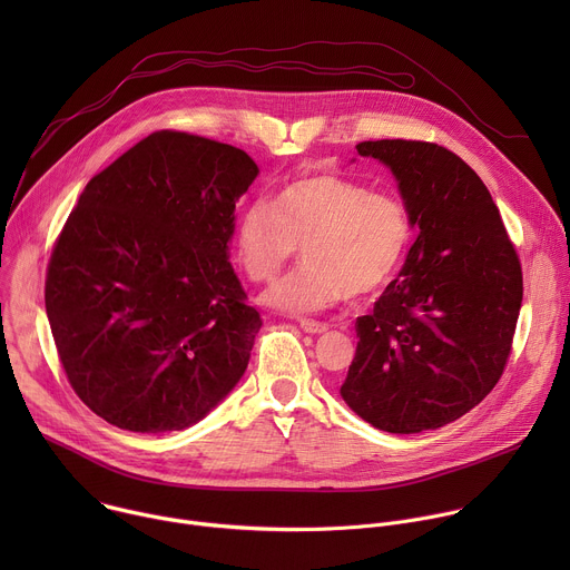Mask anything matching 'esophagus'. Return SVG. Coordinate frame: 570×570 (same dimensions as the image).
Here are the masks:
<instances>
[{"instance_id":"esophagus-1","label":"esophagus","mask_w":570,"mask_h":570,"mask_svg":"<svg viewBox=\"0 0 570 570\" xmlns=\"http://www.w3.org/2000/svg\"><path fill=\"white\" fill-rule=\"evenodd\" d=\"M299 327H302V332H306V334H324V332H327L330 327H327V324H322V322H315V320H299Z\"/></svg>"}]
</instances>
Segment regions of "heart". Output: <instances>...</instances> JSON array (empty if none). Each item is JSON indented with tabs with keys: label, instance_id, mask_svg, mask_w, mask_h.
I'll use <instances>...</instances> for the list:
<instances>
[{
	"label": "heart",
	"instance_id": "heart-1",
	"mask_svg": "<svg viewBox=\"0 0 570 570\" xmlns=\"http://www.w3.org/2000/svg\"><path fill=\"white\" fill-rule=\"evenodd\" d=\"M413 236L409 207L341 176L302 178L240 212L234 257L250 282H273L302 250L304 266L264 293L288 313H320L345 295L381 291Z\"/></svg>",
	"mask_w": 570,
	"mask_h": 570
}]
</instances>
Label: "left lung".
Segmentation results:
<instances>
[{"mask_svg":"<svg viewBox=\"0 0 570 570\" xmlns=\"http://www.w3.org/2000/svg\"><path fill=\"white\" fill-rule=\"evenodd\" d=\"M417 238L399 279L356 320V356L341 394L387 433L440 429L478 405L512 354L521 262L478 174L433 141L376 139Z\"/></svg>","mask_w":570,"mask_h":570,"instance_id":"1","label":"left lung"}]
</instances>
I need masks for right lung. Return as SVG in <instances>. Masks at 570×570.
Masks as SVG:
<instances>
[{"instance_id":"add662e5","label":"right lung","mask_w":570,"mask_h":570,"mask_svg":"<svg viewBox=\"0 0 570 570\" xmlns=\"http://www.w3.org/2000/svg\"><path fill=\"white\" fill-rule=\"evenodd\" d=\"M246 150L157 130L97 174L62 225L45 304L69 385L108 424L183 431L238 383L262 327L227 259Z\"/></svg>"}]
</instances>
